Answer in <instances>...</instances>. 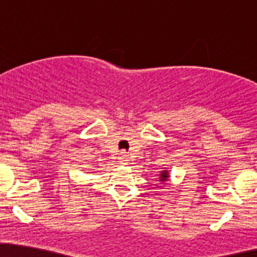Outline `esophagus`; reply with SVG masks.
Listing matches in <instances>:
<instances>
[{
  "label": "esophagus",
  "instance_id": "esophagus-1",
  "mask_svg": "<svg viewBox=\"0 0 257 257\" xmlns=\"http://www.w3.org/2000/svg\"><path fill=\"white\" fill-rule=\"evenodd\" d=\"M118 159H119V163H120V164H126V162L129 161V156L122 152V155L119 156Z\"/></svg>",
  "mask_w": 257,
  "mask_h": 257
}]
</instances>
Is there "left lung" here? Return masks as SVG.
Segmentation results:
<instances>
[{
    "instance_id": "1",
    "label": "left lung",
    "mask_w": 257,
    "mask_h": 257,
    "mask_svg": "<svg viewBox=\"0 0 257 257\" xmlns=\"http://www.w3.org/2000/svg\"><path fill=\"white\" fill-rule=\"evenodd\" d=\"M167 178H169V175H168V173L164 170V172L161 174V181H167Z\"/></svg>"
}]
</instances>
